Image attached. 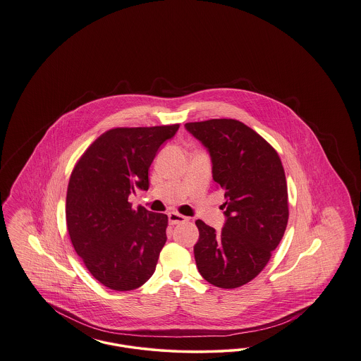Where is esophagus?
I'll use <instances>...</instances> for the list:
<instances>
[{"label":"esophagus","instance_id":"obj_1","mask_svg":"<svg viewBox=\"0 0 361 361\" xmlns=\"http://www.w3.org/2000/svg\"><path fill=\"white\" fill-rule=\"evenodd\" d=\"M168 218H169V224H184V222L188 221L187 216H184V215L178 214V212H169Z\"/></svg>","mask_w":361,"mask_h":361}]
</instances>
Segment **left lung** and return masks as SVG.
<instances>
[{
  "label": "left lung",
  "mask_w": 361,
  "mask_h": 361,
  "mask_svg": "<svg viewBox=\"0 0 361 361\" xmlns=\"http://www.w3.org/2000/svg\"><path fill=\"white\" fill-rule=\"evenodd\" d=\"M185 128L206 146L226 199L222 231L196 221V265L209 284L238 288L265 268L284 235L290 215L284 168L275 149L242 121H193Z\"/></svg>",
  "instance_id": "1"
}]
</instances>
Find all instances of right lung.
Returning a JSON list of instances; mask_svg holds the SVG:
<instances>
[{
	"label": "right lung",
	"mask_w": 361,
	"mask_h": 361,
	"mask_svg": "<svg viewBox=\"0 0 361 361\" xmlns=\"http://www.w3.org/2000/svg\"><path fill=\"white\" fill-rule=\"evenodd\" d=\"M180 124L119 127L97 137L77 161L66 195L70 240L87 271L109 290L131 291L154 274L166 242L168 216L137 209L135 189H149L159 146Z\"/></svg>",
	"instance_id": "1"
}]
</instances>
